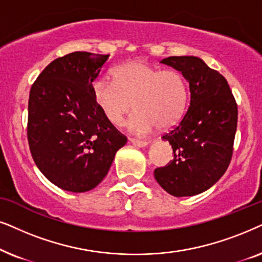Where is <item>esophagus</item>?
<instances>
[{
    "label": "esophagus",
    "instance_id": "esophagus-1",
    "mask_svg": "<svg viewBox=\"0 0 262 262\" xmlns=\"http://www.w3.org/2000/svg\"><path fill=\"white\" fill-rule=\"evenodd\" d=\"M129 141L133 145L138 146V147H145V146H147L149 144L147 140H140V139H129Z\"/></svg>",
    "mask_w": 262,
    "mask_h": 262
}]
</instances>
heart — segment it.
Here are the masks:
<instances>
[{"label":"heart","mask_w":262,"mask_h":262,"mask_svg":"<svg viewBox=\"0 0 262 262\" xmlns=\"http://www.w3.org/2000/svg\"><path fill=\"white\" fill-rule=\"evenodd\" d=\"M113 76L114 81L96 79L91 89L97 106L114 125L122 124L133 105L137 110L127 124L135 133H148L156 127L171 128L183 116L188 86L180 72L130 61L115 68Z\"/></svg>","instance_id":"heart-1"}]
</instances>
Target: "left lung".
Masks as SVG:
<instances>
[{"label": "left lung", "mask_w": 262, "mask_h": 262, "mask_svg": "<svg viewBox=\"0 0 262 262\" xmlns=\"http://www.w3.org/2000/svg\"><path fill=\"white\" fill-rule=\"evenodd\" d=\"M182 73L189 83L190 104L180 123L162 139L173 158L157 167L159 186L176 198L211 188L228 169L237 128V104L226 79L195 56L160 61Z\"/></svg>", "instance_id": "left-lung-1"}]
</instances>
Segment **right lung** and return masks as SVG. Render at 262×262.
Masks as SVG:
<instances>
[{"label":"right lung","mask_w":262,"mask_h":262,"mask_svg":"<svg viewBox=\"0 0 262 262\" xmlns=\"http://www.w3.org/2000/svg\"><path fill=\"white\" fill-rule=\"evenodd\" d=\"M109 55L75 51L56 58L31 87L27 139L40 172L83 193L104 180L127 138L95 103L91 85Z\"/></svg>","instance_id":"obj_1"}]
</instances>
